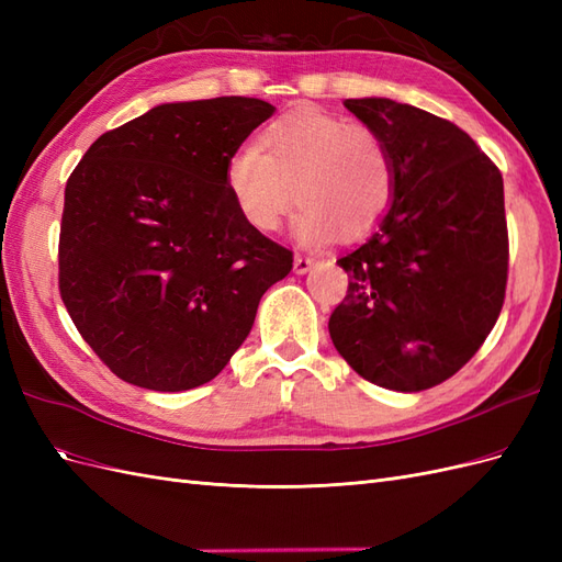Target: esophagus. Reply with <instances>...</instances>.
Segmentation results:
<instances>
[{
  "instance_id": "obj_1",
  "label": "esophagus",
  "mask_w": 562,
  "mask_h": 562,
  "mask_svg": "<svg viewBox=\"0 0 562 562\" xmlns=\"http://www.w3.org/2000/svg\"><path fill=\"white\" fill-rule=\"evenodd\" d=\"M312 267H314V260L307 258V255H295V260H293V271H295V274H307Z\"/></svg>"
}]
</instances>
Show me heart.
Wrapping results in <instances>:
<instances>
[{
    "label": "heart",
    "mask_w": 562,
    "mask_h": 562,
    "mask_svg": "<svg viewBox=\"0 0 562 562\" xmlns=\"http://www.w3.org/2000/svg\"><path fill=\"white\" fill-rule=\"evenodd\" d=\"M236 211L258 232H277L293 199L295 239L321 246L337 232L351 239L375 227L396 192V171L382 135L318 108L274 119L255 145L225 166Z\"/></svg>",
    "instance_id": "1"
}]
</instances>
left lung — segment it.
I'll return each mask as SVG.
<instances>
[{
    "label": "left lung",
    "instance_id": "left-lung-1",
    "mask_svg": "<svg viewBox=\"0 0 562 562\" xmlns=\"http://www.w3.org/2000/svg\"><path fill=\"white\" fill-rule=\"evenodd\" d=\"M345 108L382 135L396 192L375 232L337 260L349 288L328 330L363 380L413 394L452 378L497 323L504 180L462 128L431 112L389 98Z\"/></svg>",
    "mask_w": 562,
    "mask_h": 562
}]
</instances>
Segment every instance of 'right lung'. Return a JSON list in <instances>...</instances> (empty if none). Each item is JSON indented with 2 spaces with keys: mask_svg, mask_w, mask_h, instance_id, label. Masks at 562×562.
Returning <instances> with one entry per match:
<instances>
[{
  "mask_svg": "<svg viewBox=\"0 0 562 562\" xmlns=\"http://www.w3.org/2000/svg\"><path fill=\"white\" fill-rule=\"evenodd\" d=\"M274 110L241 95L157 105L100 135L67 180L60 297L124 382H211L267 288L293 269V252L250 227L225 184L232 151Z\"/></svg>",
  "mask_w": 562,
  "mask_h": 562,
  "instance_id": "1",
  "label": "right lung"
}]
</instances>
